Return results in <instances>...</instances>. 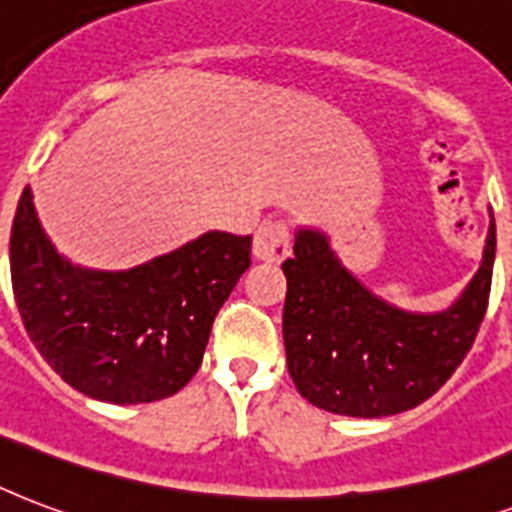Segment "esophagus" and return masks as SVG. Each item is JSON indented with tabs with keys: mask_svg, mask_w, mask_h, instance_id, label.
<instances>
[{
	"mask_svg": "<svg viewBox=\"0 0 512 512\" xmlns=\"http://www.w3.org/2000/svg\"><path fill=\"white\" fill-rule=\"evenodd\" d=\"M291 251V229L280 219H267L256 229L253 256L259 261H283Z\"/></svg>",
	"mask_w": 512,
	"mask_h": 512,
	"instance_id": "obj_1",
	"label": "esophagus"
}]
</instances>
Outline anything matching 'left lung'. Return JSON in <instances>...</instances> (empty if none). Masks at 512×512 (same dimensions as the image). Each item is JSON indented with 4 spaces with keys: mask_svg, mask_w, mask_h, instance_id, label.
<instances>
[{
    "mask_svg": "<svg viewBox=\"0 0 512 512\" xmlns=\"http://www.w3.org/2000/svg\"><path fill=\"white\" fill-rule=\"evenodd\" d=\"M497 229L483 261L449 310L411 315L376 299L339 264L328 237L299 229L283 261L288 293L283 342L296 390L344 417H390L441 390L473 347L486 315Z\"/></svg>",
    "mask_w": 512,
    "mask_h": 512,
    "instance_id": "obj_1",
    "label": "left lung"
}]
</instances>
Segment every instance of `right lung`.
<instances>
[{
  "mask_svg": "<svg viewBox=\"0 0 512 512\" xmlns=\"http://www.w3.org/2000/svg\"><path fill=\"white\" fill-rule=\"evenodd\" d=\"M251 267V235L208 232L128 272L71 267L39 227L26 186L10 275L26 334L74 390L106 403L176 395L202 363L213 320Z\"/></svg>",
  "mask_w": 512,
  "mask_h": 512,
  "instance_id": "obj_1",
  "label": "right lung"
}]
</instances>
